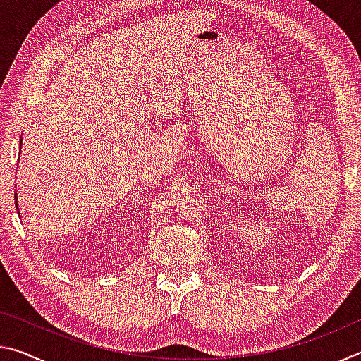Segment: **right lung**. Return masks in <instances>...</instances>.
<instances>
[{
  "mask_svg": "<svg viewBox=\"0 0 361 361\" xmlns=\"http://www.w3.org/2000/svg\"><path fill=\"white\" fill-rule=\"evenodd\" d=\"M16 205H17V204H16Z\"/></svg>",
  "mask_w": 361,
  "mask_h": 361,
  "instance_id": "1",
  "label": "right lung"
}]
</instances>
